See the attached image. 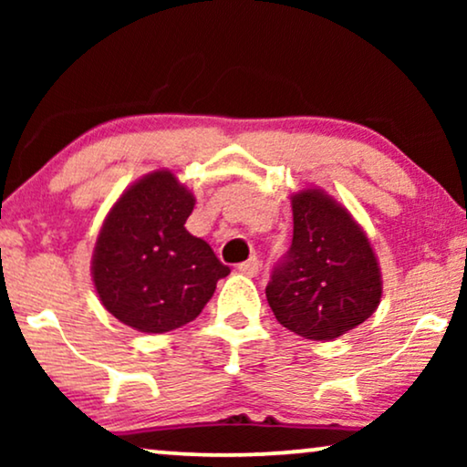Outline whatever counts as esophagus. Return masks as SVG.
<instances>
[{"label":"esophagus","instance_id":"34e87169","mask_svg":"<svg viewBox=\"0 0 467 467\" xmlns=\"http://www.w3.org/2000/svg\"><path fill=\"white\" fill-rule=\"evenodd\" d=\"M238 270L244 274V276H251L253 278V276H257V274H259L261 264H259L257 257H251L248 261H244V264H240Z\"/></svg>","mask_w":467,"mask_h":467}]
</instances>
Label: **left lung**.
<instances>
[{
  "mask_svg": "<svg viewBox=\"0 0 467 467\" xmlns=\"http://www.w3.org/2000/svg\"><path fill=\"white\" fill-rule=\"evenodd\" d=\"M293 242L265 286L283 327L306 340H334L374 315L380 265L366 232L323 189L291 197Z\"/></svg>",
  "mask_w": 467,
  "mask_h": 467,
  "instance_id": "left-lung-1",
  "label": "left lung"
}]
</instances>
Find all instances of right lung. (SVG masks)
Masks as SVG:
<instances>
[{"label": "right lung", "instance_id": "add662e5", "mask_svg": "<svg viewBox=\"0 0 467 467\" xmlns=\"http://www.w3.org/2000/svg\"><path fill=\"white\" fill-rule=\"evenodd\" d=\"M195 197L170 170L133 182L108 213L91 274L99 302L120 323L165 334L200 317L225 278L208 242L187 232Z\"/></svg>", "mask_w": 467, "mask_h": 467}]
</instances>
